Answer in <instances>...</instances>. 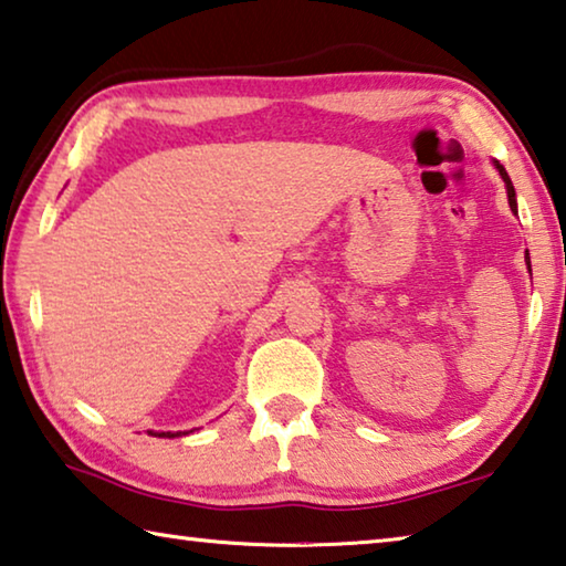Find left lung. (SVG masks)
<instances>
[{"mask_svg":"<svg viewBox=\"0 0 566 566\" xmlns=\"http://www.w3.org/2000/svg\"><path fill=\"white\" fill-rule=\"evenodd\" d=\"M493 166H496V170L501 174V178H504V184H506V196H509V206H511V211L516 213V191H514V184H511V178H509V174H506V168L499 164V160H493ZM526 266H528V272H532V262H528V251H526Z\"/></svg>","mask_w":566,"mask_h":566,"instance_id":"8db88e82","label":"left lung"}]
</instances>
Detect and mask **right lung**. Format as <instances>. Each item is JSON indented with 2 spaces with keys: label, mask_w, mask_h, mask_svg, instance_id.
I'll list each match as a JSON object with an SVG mask.
<instances>
[{
  "label": "right lung",
  "mask_w": 566,
  "mask_h": 566,
  "mask_svg": "<svg viewBox=\"0 0 566 566\" xmlns=\"http://www.w3.org/2000/svg\"><path fill=\"white\" fill-rule=\"evenodd\" d=\"M148 433L156 436V438H178V436H186V433H181V430H176V433H170V430H168V433H156V430H148Z\"/></svg>",
  "instance_id": "1"
}]
</instances>
